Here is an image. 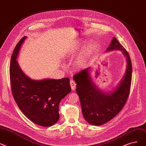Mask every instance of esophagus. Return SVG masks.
Masks as SVG:
<instances>
[{"label":"esophagus","instance_id":"34e87169","mask_svg":"<svg viewBox=\"0 0 146 146\" xmlns=\"http://www.w3.org/2000/svg\"><path fill=\"white\" fill-rule=\"evenodd\" d=\"M70 86H71V89L72 90H74L76 88V83L73 80H71L70 81Z\"/></svg>","mask_w":146,"mask_h":146}]
</instances>
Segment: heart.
<instances>
[{
  "label": "heart",
  "instance_id": "b5f03b06",
  "mask_svg": "<svg viewBox=\"0 0 146 146\" xmlns=\"http://www.w3.org/2000/svg\"><path fill=\"white\" fill-rule=\"evenodd\" d=\"M82 45L83 41H79L77 43H76L74 46H71L66 50L65 52V56L69 58H72L76 56L77 53L80 50ZM94 50V48L93 45L90 44L87 47V49L76 58L74 62V67L78 70H81V69L85 68L88 64L89 58Z\"/></svg>",
  "mask_w": 146,
  "mask_h": 146
}]
</instances>
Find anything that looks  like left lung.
<instances>
[{
  "label": "left lung",
  "instance_id": "obj_1",
  "mask_svg": "<svg viewBox=\"0 0 146 146\" xmlns=\"http://www.w3.org/2000/svg\"><path fill=\"white\" fill-rule=\"evenodd\" d=\"M122 52L127 60L125 72L116 87L111 91L103 92L93 81L91 71L87 68L75 75L76 92L79 96L84 119L93 125H102L112 119L125 104L129 96L132 77V64L129 54L115 37H113L106 52Z\"/></svg>",
  "mask_w": 146,
  "mask_h": 146
}]
</instances>
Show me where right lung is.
<instances>
[{"mask_svg":"<svg viewBox=\"0 0 146 146\" xmlns=\"http://www.w3.org/2000/svg\"><path fill=\"white\" fill-rule=\"evenodd\" d=\"M23 37L13 52L10 65V80L13 98L22 112L40 126L50 127L59 119V105L71 92L69 79L32 80L21 69L17 58L23 44Z\"/></svg>","mask_w":146,"mask_h":146,"instance_id":"add662e5","label":"right lung"}]
</instances>
